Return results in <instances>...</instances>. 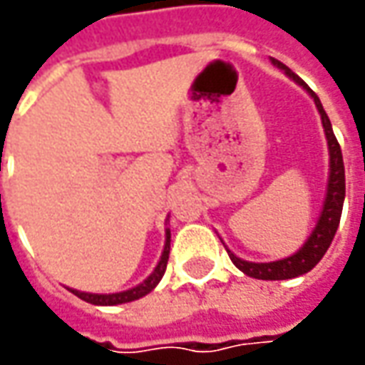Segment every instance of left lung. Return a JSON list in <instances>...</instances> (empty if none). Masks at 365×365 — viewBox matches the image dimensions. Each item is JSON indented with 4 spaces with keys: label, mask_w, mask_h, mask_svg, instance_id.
Returning <instances> with one entry per match:
<instances>
[{
    "label": "left lung",
    "mask_w": 365,
    "mask_h": 365,
    "mask_svg": "<svg viewBox=\"0 0 365 365\" xmlns=\"http://www.w3.org/2000/svg\"><path fill=\"white\" fill-rule=\"evenodd\" d=\"M272 63L282 68L288 77H292L299 85H302L307 91L311 93V97L315 99V106L321 113V120H323V128H325V135H327V144H329V156H331V175H329V187H327V199H325V207H323V213L321 219L317 223L315 232L313 235L307 240V244L302 245L301 250L290 256V258L278 259V262H268V264H254V262H245V259L233 256L232 252L227 250L232 262L247 276L252 278H259V280H287V278H297L301 274H307L309 270H313L319 259L325 256V252L329 250L331 242L335 237V232L339 227V219H341V209H344V199H345V168H344V156H341V148L339 142L333 133L331 128V121L325 113V109L321 106L319 97L315 91H311L304 81L299 78L287 64H282L280 61L272 58Z\"/></svg>",
    "instance_id": "left-lung-1"
}]
</instances>
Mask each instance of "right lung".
Returning a JSON list of instances; mask_svg holds the SVG:
<instances>
[{"instance_id": "right-lung-1", "label": "right lung", "mask_w": 365, "mask_h": 365, "mask_svg": "<svg viewBox=\"0 0 365 365\" xmlns=\"http://www.w3.org/2000/svg\"><path fill=\"white\" fill-rule=\"evenodd\" d=\"M168 254H170V232L166 230V244H164V252H162V258L156 266V270L148 276V280H144L142 284H138L132 290H125V292H118V294H89V292H78V290H71L73 294H77L78 299L91 302V304H121V302H132L135 299H142L146 297L152 288L160 282V278L166 272V264H168Z\"/></svg>"}]
</instances>
